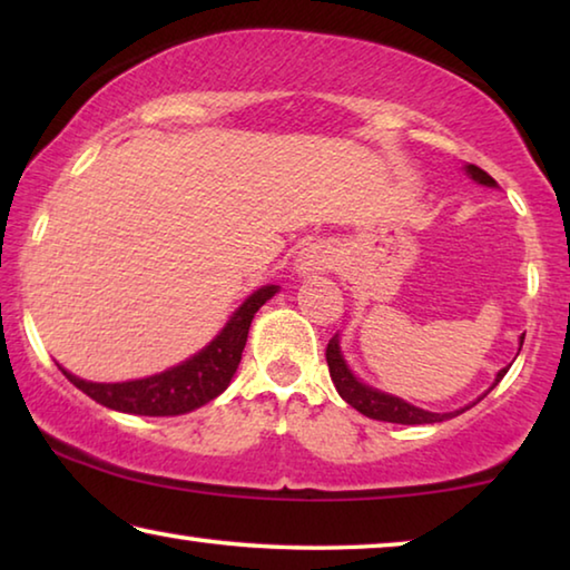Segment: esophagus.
I'll return each mask as SVG.
<instances>
[{"instance_id": "esophagus-1", "label": "esophagus", "mask_w": 570, "mask_h": 570, "mask_svg": "<svg viewBox=\"0 0 570 570\" xmlns=\"http://www.w3.org/2000/svg\"><path fill=\"white\" fill-rule=\"evenodd\" d=\"M332 262H334V256H332L330 246H326V244H306L296 256V272L304 274V276L322 274L332 266Z\"/></svg>"}]
</instances>
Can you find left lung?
Here are the masks:
<instances>
[{
	"label": "left lung",
	"instance_id": "left-lung-1",
	"mask_svg": "<svg viewBox=\"0 0 570 570\" xmlns=\"http://www.w3.org/2000/svg\"><path fill=\"white\" fill-rule=\"evenodd\" d=\"M468 173L478 183H482V186H495V180L490 178L488 173L482 170V168H478V166H468ZM523 340H525V336H520V346H523ZM326 364H330L332 382H334L336 392H340V397L346 404H352L356 412H362V414H366V417H372V420L397 422V424H432V422H442V420L458 417L460 412H465V410L445 412V414L428 412V410L414 407V404L404 402L400 397H392V394H384L380 390L366 387V384H362L350 370H346L336 336H334V340H330V344H326ZM508 370H510V366H505V370L498 372L495 384L505 377ZM495 384H493V387H495ZM493 387H490V390H493Z\"/></svg>",
	"mask_w": 570,
	"mask_h": 570
}]
</instances>
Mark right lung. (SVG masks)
Here are the masks:
<instances>
[{
  "mask_svg": "<svg viewBox=\"0 0 570 570\" xmlns=\"http://www.w3.org/2000/svg\"><path fill=\"white\" fill-rule=\"evenodd\" d=\"M276 292L278 286H264L250 294L238 306V312L230 316L224 332L204 352H198L193 360L173 366L168 372L153 374V377L146 380L100 384L75 377V374L65 372L62 366L60 370L77 390H82L90 400L100 402L102 407L128 414H148V417H170V414L190 412L218 397L228 387L248 340L250 320Z\"/></svg>",
  "mask_w": 570,
  "mask_h": 570,
  "instance_id": "1",
  "label": "right lung"
}]
</instances>
